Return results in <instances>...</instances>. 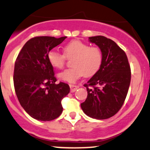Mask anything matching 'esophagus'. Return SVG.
<instances>
[{"label":"esophagus","instance_id":"34e87169","mask_svg":"<svg viewBox=\"0 0 150 150\" xmlns=\"http://www.w3.org/2000/svg\"><path fill=\"white\" fill-rule=\"evenodd\" d=\"M79 88L78 86L76 85H73V84H71L70 85V88H71V92H74L76 90Z\"/></svg>","mask_w":150,"mask_h":150}]
</instances>
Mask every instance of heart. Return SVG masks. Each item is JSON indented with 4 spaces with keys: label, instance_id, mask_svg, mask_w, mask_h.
Here are the masks:
<instances>
[{
    "label": "heart",
    "instance_id": "b5f03b06",
    "mask_svg": "<svg viewBox=\"0 0 150 150\" xmlns=\"http://www.w3.org/2000/svg\"><path fill=\"white\" fill-rule=\"evenodd\" d=\"M63 51L64 54L51 49L47 54L50 65L54 69H62L67 59H72L73 68L66 69L58 74L62 81L75 83L84 75L86 77L92 76L101 68L103 55L97 46H90L79 40H74L67 43L63 47Z\"/></svg>",
    "mask_w": 150,
    "mask_h": 150
}]
</instances>
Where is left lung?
<instances>
[{
	"label": "left lung",
	"mask_w": 150,
	"mask_h": 150,
	"mask_svg": "<svg viewBox=\"0 0 150 150\" xmlns=\"http://www.w3.org/2000/svg\"><path fill=\"white\" fill-rule=\"evenodd\" d=\"M88 40L101 49L103 62L99 71L84 84L88 95L81 107L89 117L106 120L123 105L131 81V69L125 52L114 41L102 36L89 37Z\"/></svg>",
	"instance_id": "1"
}]
</instances>
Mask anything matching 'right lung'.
Segmentation results:
<instances>
[{
    "mask_svg": "<svg viewBox=\"0 0 150 150\" xmlns=\"http://www.w3.org/2000/svg\"><path fill=\"white\" fill-rule=\"evenodd\" d=\"M67 36H37L28 40L18 55L13 74L14 88L21 107L37 120L51 121L63 112L62 100L69 93L67 83H56L54 68L47 59L49 51Z\"/></svg>",
    "mask_w": 150,
    "mask_h": 150,
    "instance_id": "add662e5",
    "label": "right lung"
}]
</instances>
